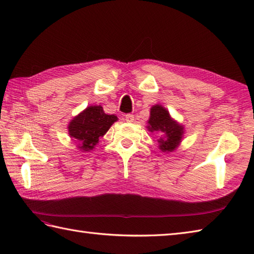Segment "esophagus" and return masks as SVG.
I'll return each instance as SVG.
<instances>
[{"instance_id": "1", "label": "esophagus", "mask_w": 254, "mask_h": 254, "mask_svg": "<svg viewBox=\"0 0 254 254\" xmlns=\"http://www.w3.org/2000/svg\"><path fill=\"white\" fill-rule=\"evenodd\" d=\"M126 121L127 122H133L134 121V116L133 115H127L126 116Z\"/></svg>"}]
</instances>
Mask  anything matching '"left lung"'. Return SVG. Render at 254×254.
<instances>
[{
	"label": "left lung",
	"mask_w": 254,
	"mask_h": 254,
	"mask_svg": "<svg viewBox=\"0 0 254 254\" xmlns=\"http://www.w3.org/2000/svg\"><path fill=\"white\" fill-rule=\"evenodd\" d=\"M146 127L150 133L161 134L157 139L158 147L166 154L174 152L178 148L185 134V127L172 119L169 111L158 104L150 107Z\"/></svg>",
	"instance_id": "8db88e82"
}]
</instances>
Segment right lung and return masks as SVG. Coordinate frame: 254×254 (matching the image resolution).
<instances>
[{"instance_id":"right-lung-1","label":"right lung","mask_w":254,"mask_h":254,"mask_svg":"<svg viewBox=\"0 0 254 254\" xmlns=\"http://www.w3.org/2000/svg\"><path fill=\"white\" fill-rule=\"evenodd\" d=\"M117 121L118 117L107 115L100 105L88 106L69 121L68 135L77 141L76 147L80 152H90Z\"/></svg>"}]
</instances>
